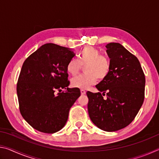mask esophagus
I'll return each instance as SVG.
<instances>
[{
	"label": "esophagus",
	"instance_id": "34e87169",
	"mask_svg": "<svg viewBox=\"0 0 159 159\" xmlns=\"http://www.w3.org/2000/svg\"><path fill=\"white\" fill-rule=\"evenodd\" d=\"M80 93H81V95H85V93H86V92H85V90H80Z\"/></svg>",
	"mask_w": 159,
	"mask_h": 159
}]
</instances>
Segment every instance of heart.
I'll list each match as a JSON object with an SVG mask.
<instances>
[{"mask_svg": "<svg viewBox=\"0 0 159 159\" xmlns=\"http://www.w3.org/2000/svg\"><path fill=\"white\" fill-rule=\"evenodd\" d=\"M84 66L86 74L80 75L72 79L71 85L79 89H87L94 85L97 80H103L108 76L111 70V63L96 48L87 46L83 48L79 54V61L71 59L66 65V71L69 74L76 75L79 71L80 65Z\"/></svg>", "mask_w": 159, "mask_h": 159, "instance_id": "1", "label": "heart"}]
</instances>
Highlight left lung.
I'll list each match as a JSON object with an SVG mask.
<instances>
[{
	"label": "left lung",
	"mask_w": 159,
	"mask_h": 159,
	"mask_svg": "<svg viewBox=\"0 0 159 159\" xmlns=\"http://www.w3.org/2000/svg\"><path fill=\"white\" fill-rule=\"evenodd\" d=\"M111 70L96 88L103 92L88 91V111L92 122L102 130L114 132L134 120L143 104L145 76L135 56L118 43L106 45Z\"/></svg>",
	"instance_id": "1"
}]
</instances>
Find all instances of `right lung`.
<instances>
[{"label": "right lung", "instance_id": "obj_1", "mask_svg": "<svg viewBox=\"0 0 159 159\" xmlns=\"http://www.w3.org/2000/svg\"><path fill=\"white\" fill-rule=\"evenodd\" d=\"M71 49L54 43L43 45L26 59L17 85L20 113L31 127L45 133L60 130L70 108L80 95L69 88L66 65L74 57ZM66 89L56 94V90Z\"/></svg>", "mask_w": 159, "mask_h": 159}]
</instances>
